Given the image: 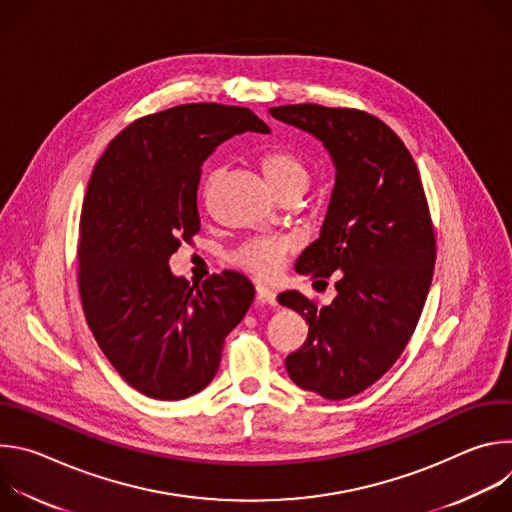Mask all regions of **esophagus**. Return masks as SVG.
Listing matches in <instances>:
<instances>
[{"instance_id": "34e87169", "label": "esophagus", "mask_w": 512, "mask_h": 512, "mask_svg": "<svg viewBox=\"0 0 512 512\" xmlns=\"http://www.w3.org/2000/svg\"><path fill=\"white\" fill-rule=\"evenodd\" d=\"M257 302L269 304V306H277L275 291L269 289V287H265V285H257Z\"/></svg>"}]
</instances>
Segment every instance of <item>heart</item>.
I'll return each instance as SVG.
<instances>
[{"label":"heart","instance_id":"1","mask_svg":"<svg viewBox=\"0 0 512 512\" xmlns=\"http://www.w3.org/2000/svg\"><path fill=\"white\" fill-rule=\"evenodd\" d=\"M263 170L279 194L291 188L306 192V188L310 186L308 166L298 156L289 152L265 154ZM218 176H221V170H216L210 176V184H214ZM287 251H289V243L285 239H251L237 249V253L233 255V261L239 267L251 271L253 275L267 279L279 271Z\"/></svg>","mask_w":512,"mask_h":512}]
</instances>
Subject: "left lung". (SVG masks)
<instances>
[{
	"instance_id": "obj_1",
	"label": "left lung",
	"mask_w": 512,
	"mask_h": 512,
	"mask_svg": "<svg viewBox=\"0 0 512 512\" xmlns=\"http://www.w3.org/2000/svg\"><path fill=\"white\" fill-rule=\"evenodd\" d=\"M269 113L322 141L336 170L320 237L296 263L302 275L334 273L336 298L316 308L300 291L279 296L310 324L285 369L306 391L348 399L393 367L419 322L435 263L425 192L405 143L381 119L310 103Z\"/></svg>"
}]
</instances>
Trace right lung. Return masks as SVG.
Returning <instances> with one entry per match:
<instances>
[{
  "label": "right lung",
  "mask_w": 512,
  "mask_h": 512,
  "mask_svg": "<svg viewBox=\"0 0 512 512\" xmlns=\"http://www.w3.org/2000/svg\"><path fill=\"white\" fill-rule=\"evenodd\" d=\"M245 131L271 129L245 107H172L127 125L89 180L79 237L87 324L123 381L152 399L200 393L255 298L235 271L196 287L170 269L182 241L200 231L202 164Z\"/></svg>",
  "instance_id": "add662e5"
}]
</instances>
